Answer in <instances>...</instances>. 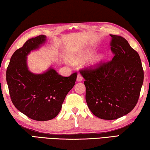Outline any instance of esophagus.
<instances>
[{"label":"esophagus","mask_w":150,"mask_h":150,"mask_svg":"<svg viewBox=\"0 0 150 150\" xmlns=\"http://www.w3.org/2000/svg\"><path fill=\"white\" fill-rule=\"evenodd\" d=\"M77 81H82V80H83V77H82V75H80V74H79V75H77Z\"/></svg>","instance_id":"1"}]
</instances>
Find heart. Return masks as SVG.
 <instances>
[{
    "label": "heart",
    "instance_id": "heart-1",
    "mask_svg": "<svg viewBox=\"0 0 150 150\" xmlns=\"http://www.w3.org/2000/svg\"><path fill=\"white\" fill-rule=\"evenodd\" d=\"M91 56V54L90 52H83L78 55L77 57H76L74 59V62L75 63H79L81 62H83V61H85L88 59H89ZM103 59V57L101 55H98L95 57H94L93 59L91 61V63H92V65H97L98 63H99L101 60Z\"/></svg>",
    "mask_w": 150,
    "mask_h": 150
}]
</instances>
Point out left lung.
<instances>
[{"label":"left lung","mask_w":150,"mask_h":150,"mask_svg":"<svg viewBox=\"0 0 150 150\" xmlns=\"http://www.w3.org/2000/svg\"><path fill=\"white\" fill-rule=\"evenodd\" d=\"M111 61L80 70L85 79V99L96 117L115 120L133 110L144 81L139 55L120 35L110 34Z\"/></svg>","instance_id":"1"}]
</instances>
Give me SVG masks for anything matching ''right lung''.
Here are the masks:
<instances>
[{
	"instance_id": "right-lung-1",
	"label": "right lung",
	"mask_w": 150,
	"mask_h": 150,
	"mask_svg": "<svg viewBox=\"0 0 150 150\" xmlns=\"http://www.w3.org/2000/svg\"><path fill=\"white\" fill-rule=\"evenodd\" d=\"M44 35L33 38L12 55L6 70V81L12 103L30 118L46 121L54 118L75 84L77 73L63 77L50 68L42 74L30 71L26 57L31 51L45 43Z\"/></svg>"
}]
</instances>
